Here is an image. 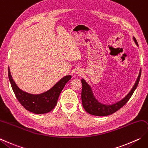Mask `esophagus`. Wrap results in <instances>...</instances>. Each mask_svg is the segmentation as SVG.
<instances>
[{"label":"esophagus","instance_id":"obj_1","mask_svg":"<svg viewBox=\"0 0 148 148\" xmlns=\"http://www.w3.org/2000/svg\"><path fill=\"white\" fill-rule=\"evenodd\" d=\"M76 72V74L78 75H82L83 74V72L82 71V70H80V69H77Z\"/></svg>","mask_w":148,"mask_h":148}]
</instances>
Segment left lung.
I'll return each mask as SVG.
<instances>
[{
	"label": "left lung",
	"mask_w": 148,
	"mask_h": 148,
	"mask_svg": "<svg viewBox=\"0 0 148 148\" xmlns=\"http://www.w3.org/2000/svg\"><path fill=\"white\" fill-rule=\"evenodd\" d=\"M134 42L136 44L138 45V43L135 38L134 36ZM141 75V69L140 70L139 74H138V77L134 86H133L132 89L128 94L125 97H124L123 99H121L119 102L113 104V105H105L99 102L93 94L92 88L88 84L85 82L84 79H82V105L84 109L85 110L86 112L88 114L96 115V116H106V115H111L114 114L115 112L119 110L120 108L126 105V103L128 102L130 97L134 94V91L135 90L136 88L137 87V85L139 82L140 77Z\"/></svg>",
	"instance_id": "1"
}]
</instances>
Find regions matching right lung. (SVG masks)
Listing matches in <instances>:
<instances>
[{
  "label": "right lung",
  "mask_w": 148,
  "mask_h": 148,
  "mask_svg": "<svg viewBox=\"0 0 148 148\" xmlns=\"http://www.w3.org/2000/svg\"><path fill=\"white\" fill-rule=\"evenodd\" d=\"M8 77L14 95L22 106L34 114H43L51 112L56 105L61 92L72 76L63 77L51 89L40 94H29L19 88L13 79L9 67Z\"/></svg>",
  "instance_id": "right-lung-1"
}]
</instances>
